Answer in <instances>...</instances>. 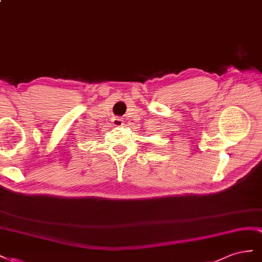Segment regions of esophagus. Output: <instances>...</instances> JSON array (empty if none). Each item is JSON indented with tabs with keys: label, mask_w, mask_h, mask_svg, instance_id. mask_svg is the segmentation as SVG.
<instances>
[{
	"label": "esophagus",
	"mask_w": 262,
	"mask_h": 262,
	"mask_svg": "<svg viewBox=\"0 0 262 262\" xmlns=\"http://www.w3.org/2000/svg\"><path fill=\"white\" fill-rule=\"evenodd\" d=\"M112 122H113V124H114L115 126H122V125H124L123 118L118 117V116H114L113 119H112Z\"/></svg>",
	"instance_id": "34e87169"
}]
</instances>
